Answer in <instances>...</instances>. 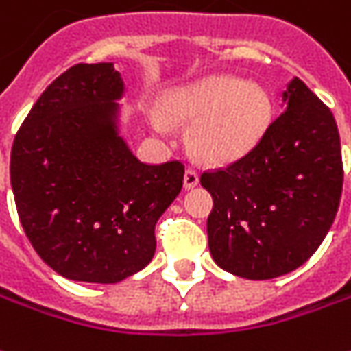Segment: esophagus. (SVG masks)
Wrapping results in <instances>:
<instances>
[{
	"mask_svg": "<svg viewBox=\"0 0 351 351\" xmlns=\"http://www.w3.org/2000/svg\"><path fill=\"white\" fill-rule=\"evenodd\" d=\"M199 182V175H197V171L195 169H186V175H184V188L186 190H190V188H194Z\"/></svg>",
	"mask_w": 351,
	"mask_h": 351,
	"instance_id": "34e87169",
	"label": "esophagus"
}]
</instances>
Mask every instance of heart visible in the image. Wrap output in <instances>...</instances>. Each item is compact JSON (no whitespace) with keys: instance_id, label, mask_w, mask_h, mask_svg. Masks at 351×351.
<instances>
[{"instance_id":"b5f03b06","label":"heart","mask_w":351,"mask_h":351,"mask_svg":"<svg viewBox=\"0 0 351 351\" xmlns=\"http://www.w3.org/2000/svg\"><path fill=\"white\" fill-rule=\"evenodd\" d=\"M167 111L176 121L192 123L190 145L207 163H228L252 152L273 119V101L263 86L236 76H209L176 90L167 99ZM152 126L167 136L171 126L159 113Z\"/></svg>"}]
</instances>
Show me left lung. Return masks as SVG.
Wrapping results in <instances>:
<instances>
[{
	"mask_svg": "<svg viewBox=\"0 0 351 351\" xmlns=\"http://www.w3.org/2000/svg\"><path fill=\"white\" fill-rule=\"evenodd\" d=\"M286 111L261 142L221 169L202 173L213 195L207 217L215 263L250 280L294 271L315 254L342 195V149L330 109L294 78Z\"/></svg>",
	"mask_w": 351,
	"mask_h": 351,
	"instance_id": "1",
	"label": "left lung"
}]
</instances>
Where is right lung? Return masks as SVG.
<instances>
[{
	"label": "right lung",
	"instance_id": "add662e5",
	"mask_svg": "<svg viewBox=\"0 0 351 351\" xmlns=\"http://www.w3.org/2000/svg\"><path fill=\"white\" fill-rule=\"evenodd\" d=\"M121 92L113 63L73 65L38 97L11 149L26 238L71 280L113 285L144 269L157 221L182 190V161L142 163L117 134Z\"/></svg>",
	"mask_w": 351,
	"mask_h": 351
}]
</instances>
